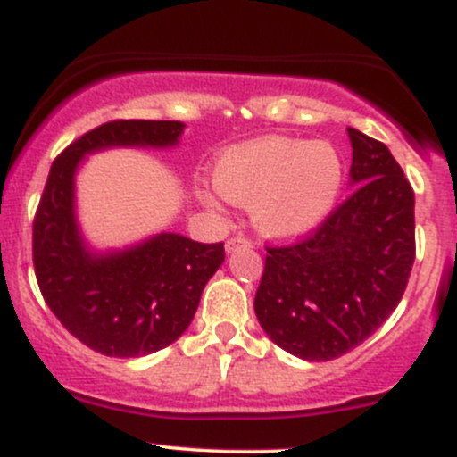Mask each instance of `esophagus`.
Here are the masks:
<instances>
[{
	"label": "esophagus",
	"instance_id": "1",
	"mask_svg": "<svg viewBox=\"0 0 457 457\" xmlns=\"http://www.w3.org/2000/svg\"><path fill=\"white\" fill-rule=\"evenodd\" d=\"M240 246H251V240L245 238L243 234H238V236H234V238H229L228 243H225V251H228V253H234V251L240 249Z\"/></svg>",
	"mask_w": 457,
	"mask_h": 457
}]
</instances>
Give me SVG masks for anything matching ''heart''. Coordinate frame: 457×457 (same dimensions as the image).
I'll return each mask as SVG.
<instances>
[{
  "label": "heart",
  "mask_w": 457,
  "mask_h": 457,
  "mask_svg": "<svg viewBox=\"0 0 457 457\" xmlns=\"http://www.w3.org/2000/svg\"><path fill=\"white\" fill-rule=\"evenodd\" d=\"M214 187L228 202L251 208L262 236L295 240L330 217L344 187V161L328 141L269 135L225 150ZM204 202L217 206L208 193Z\"/></svg>",
  "instance_id": "1"
}]
</instances>
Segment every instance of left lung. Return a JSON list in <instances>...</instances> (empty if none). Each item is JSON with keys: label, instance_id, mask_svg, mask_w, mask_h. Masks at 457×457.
I'll list each match as a JSON object with an SVG mask.
<instances>
[{"label": "left lung", "instance_id": "obj_1", "mask_svg": "<svg viewBox=\"0 0 457 457\" xmlns=\"http://www.w3.org/2000/svg\"><path fill=\"white\" fill-rule=\"evenodd\" d=\"M350 187L309 238L269 246L255 316L279 348L337 359L365 342L402 301L414 262V193L380 141L348 129Z\"/></svg>", "mask_w": 457, "mask_h": 457}]
</instances>
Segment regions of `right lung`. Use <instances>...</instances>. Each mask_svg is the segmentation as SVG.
Returning a JSON list of instances; mask_svg holds the SVG:
<instances>
[{
  "label": "right lung",
  "instance_id": "obj_1",
  "mask_svg": "<svg viewBox=\"0 0 457 457\" xmlns=\"http://www.w3.org/2000/svg\"><path fill=\"white\" fill-rule=\"evenodd\" d=\"M185 124L115 120L72 141L46 178L34 219V269L46 305L87 348L137 359L174 344L225 260L223 243L161 232L124 249L96 251L77 221L75 176L109 148H174Z\"/></svg>",
  "mask_w": 457,
  "mask_h": 457
}]
</instances>
